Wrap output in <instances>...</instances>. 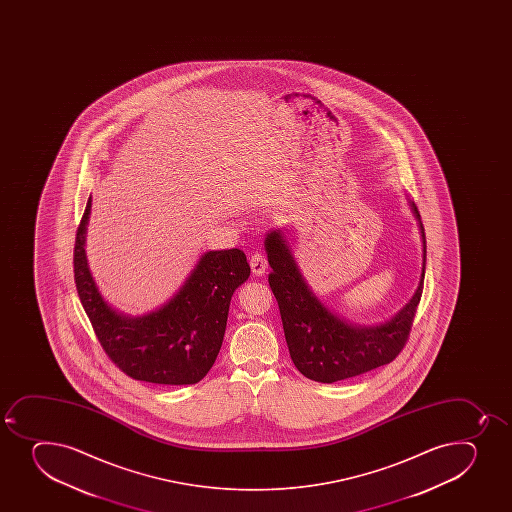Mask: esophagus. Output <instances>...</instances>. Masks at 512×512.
Segmentation results:
<instances>
[{
	"label": "esophagus",
	"instance_id": "1",
	"mask_svg": "<svg viewBox=\"0 0 512 512\" xmlns=\"http://www.w3.org/2000/svg\"><path fill=\"white\" fill-rule=\"evenodd\" d=\"M250 267H252V272L255 275L265 274V270H267L269 264H267V259H265L264 253H252V257H250Z\"/></svg>",
	"mask_w": 512,
	"mask_h": 512
}]
</instances>
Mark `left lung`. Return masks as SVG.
<instances>
[{"mask_svg": "<svg viewBox=\"0 0 512 512\" xmlns=\"http://www.w3.org/2000/svg\"><path fill=\"white\" fill-rule=\"evenodd\" d=\"M415 218L419 220L424 262L420 284L409 304L387 324L377 327H354L345 324L337 315L325 309L305 284L295 264L282 230H272L265 238V252L272 272L270 289L279 302L284 324L285 340L295 367L307 379L332 384L365 374L380 365L389 364L402 352L414 322L417 305L422 297L425 274V233L420 213L410 202Z\"/></svg>", "mask_w": 512, "mask_h": 512, "instance_id": "obj_1", "label": "left lung"}]
</instances>
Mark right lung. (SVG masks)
Instances as JSON below:
<instances>
[{
  "label": "right lung",
  "mask_w": 512,
  "mask_h": 512,
  "mask_svg": "<svg viewBox=\"0 0 512 512\" xmlns=\"http://www.w3.org/2000/svg\"><path fill=\"white\" fill-rule=\"evenodd\" d=\"M88 198L73 250V272L81 305L105 354L128 377L163 385L197 384L212 369L222 347L228 307L235 290L250 277L242 250L203 255L178 294L162 309L125 317L98 292L85 257Z\"/></svg>",
  "instance_id": "right-lung-1"
}]
</instances>
